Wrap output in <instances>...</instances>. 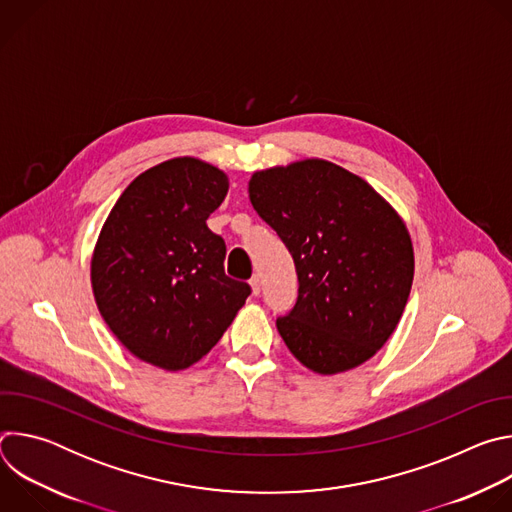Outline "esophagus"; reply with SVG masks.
<instances>
[{"label":"esophagus","mask_w":512,"mask_h":512,"mask_svg":"<svg viewBox=\"0 0 512 512\" xmlns=\"http://www.w3.org/2000/svg\"><path fill=\"white\" fill-rule=\"evenodd\" d=\"M249 283H251V289H253V296H259V291H261V277H259V273H255Z\"/></svg>","instance_id":"1"}]
</instances>
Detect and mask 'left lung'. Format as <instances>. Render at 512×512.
I'll list each match as a JSON object with an SVG mask.
<instances>
[{"label":"left lung","instance_id":"obj_1","mask_svg":"<svg viewBox=\"0 0 512 512\" xmlns=\"http://www.w3.org/2000/svg\"><path fill=\"white\" fill-rule=\"evenodd\" d=\"M249 198L296 263V306L275 322L289 352L320 375L377 354L401 320L415 267L393 206L326 160L255 172Z\"/></svg>","mask_w":512,"mask_h":512}]
</instances>
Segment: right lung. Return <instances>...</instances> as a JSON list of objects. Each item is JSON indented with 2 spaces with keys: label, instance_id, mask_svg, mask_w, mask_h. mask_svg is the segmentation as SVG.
<instances>
[{
  "label": "right lung",
  "instance_id": "right-lung-1",
  "mask_svg": "<svg viewBox=\"0 0 512 512\" xmlns=\"http://www.w3.org/2000/svg\"><path fill=\"white\" fill-rule=\"evenodd\" d=\"M229 192L218 168L174 158L119 196L91 261L97 308L137 358L166 371L200 360L235 320L251 287L225 273L227 245L206 218Z\"/></svg>",
  "mask_w": 512,
  "mask_h": 512
}]
</instances>
